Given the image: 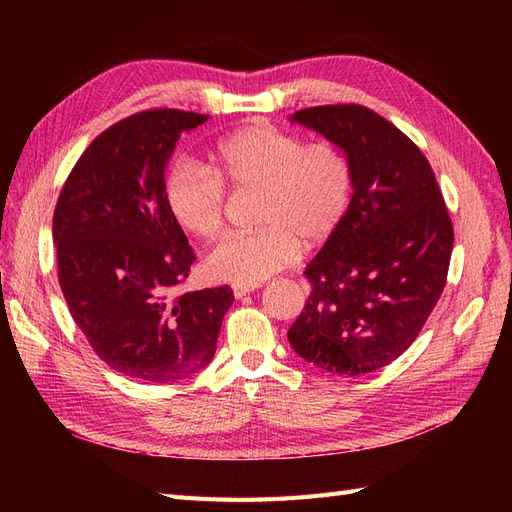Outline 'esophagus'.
Returning <instances> with one entry per match:
<instances>
[{
    "label": "esophagus",
    "mask_w": 512,
    "mask_h": 512,
    "mask_svg": "<svg viewBox=\"0 0 512 512\" xmlns=\"http://www.w3.org/2000/svg\"><path fill=\"white\" fill-rule=\"evenodd\" d=\"M256 288H258V284H235V286H232V294H235L237 299H243L245 294L254 292Z\"/></svg>",
    "instance_id": "34e87169"
}]
</instances>
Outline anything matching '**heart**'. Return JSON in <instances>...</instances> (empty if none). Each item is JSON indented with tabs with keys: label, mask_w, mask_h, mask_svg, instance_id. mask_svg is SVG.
Masks as SVG:
<instances>
[{
	"label": "heart",
	"mask_w": 512,
	"mask_h": 512,
	"mask_svg": "<svg viewBox=\"0 0 512 512\" xmlns=\"http://www.w3.org/2000/svg\"><path fill=\"white\" fill-rule=\"evenodd\" d=\"M260 190L254 232H235L205 256L211 280L260 284L292 265L305 245L329 241L350 207L352 179L344 153L331 143L305 145L299 136L254 123L226 136L211 168L179 162L164 183L170 213L183 230L211 239L224 222L226 188Z\"/></svg>",
	"instance_id": "obj_1"
}]
</instances>
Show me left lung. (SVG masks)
<instances>
[{
  "label": "left lung",
  "mask_w": 512,
  "mask_h": 512,
  "mask_svg": "<svg viewBox=\"0 0 512 512\" xmlns=\"http://www.w3.org/2000/svg\"><path fill=\"white\" fill-rule=\"evenodd\" d=\"M290 121L344 151L352 198L303 271L312 292L288 342L329 374H369L404 354L436 307L455 241L451 218L421 149L378 113L314 106Z\"/></svg>",
  "instance_id": "obj_1"
}]
</instances>
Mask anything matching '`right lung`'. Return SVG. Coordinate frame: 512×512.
I'll use <instances>...</instances> for the list:
<instances>
[{
    "label": "right lung",
    "instance_id": "1",
    "mask_svg": "<svg viewBox=\"0 0 512 512\" xmlns=\"http://www.w3.org/2000/svg\"><path fill=\"white\" fill-rule=\"evenodd\" d=\"M209 117L158 108L102 132L72 168L53 215L59 286L76 327L117 374L170 384L205 369L230 309L228 286L168 288L194 252L164 196L179 136Z\"/></svg>",
    "mask_w": 512,
    "mask_h": 512
}]
</instances>
